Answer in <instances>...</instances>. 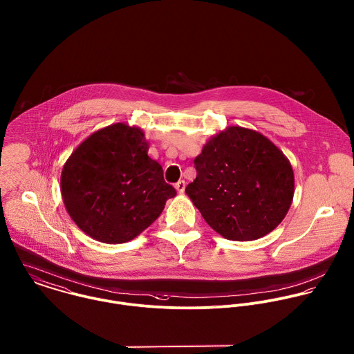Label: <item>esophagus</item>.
<instances>
[{"label":"esophagus","mask_w":354,"mask_h":354,"mask_svg":"<svg viewBox=\"0 0 354 354\" xmlns=\"http://www.w3.org/2000/svg\"><path fill=\"white\" fill-rule=\"evenodd\" d=\"M175 189L179 194H183L185 193V189H186V182L185 180H179L178 183H175Z\"/></svg>","instance_id":"1"}]
</instances>
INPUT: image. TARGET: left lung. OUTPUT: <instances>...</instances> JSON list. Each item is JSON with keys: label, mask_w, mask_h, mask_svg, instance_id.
I'll return each instance as SVG.
<instances>
[{"label": "left lung", "mask_w": 354, "mask_h": 354, "mask_svg": "<svg viewBox=\"0 0 354 354\" xmlns=\"http://www.w3.org/2000/svg\"><path fill=\"white\" fill-rule=\"evenodd\" d=\"M197 178L186 194L205 221L230 241H254L275 230L294 196V172L263 134L231 126L194 158Z\"/></svg>", "instance_id": "obj_1"}]
</instances>
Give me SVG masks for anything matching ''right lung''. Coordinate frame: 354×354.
I'll return each mask as SVG.
<instances>
[{"mask_svg":"<svg viewBox=\"0 0 354 354\" xmlns=\"http://www.w3.org/2000/svg\"><path fill=\"white\" fill-rule=\"evenodd\" d=\"M147 150L140 127L115 123L72 151L62 171V197L84 234L104 243L129 242L176 196Z\"/></svg>","mask_w":354,"mask_h":354,"instance_id":"1","label":"right lung"}]
</instances>
